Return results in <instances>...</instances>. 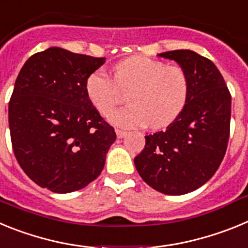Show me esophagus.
I'll return each instance as SVG.
<instances>
[{"mask_svg": "<svg viewBox=\"0 0 248 248\" xmlns=\"http://www.w3.org/2000/svg\"><path fill=\"white\" fill-rule=\"evenodd\" d=\"M115 133H117V137L119 138V139H122V138H124L126 134H128L125 130H120V129H117V130H115Z\"/></svg>", "mask_w": 248, "mask_h": 248, "instance_id": "esophagus-1", "label": "esophagus"}]
</instances>
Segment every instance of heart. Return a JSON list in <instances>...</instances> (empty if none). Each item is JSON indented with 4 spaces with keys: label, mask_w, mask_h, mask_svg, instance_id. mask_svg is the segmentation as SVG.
I'll return each mask as SVG.
<instances>
[{
    "label": "heart",
    "mask_w": 248,
    "mask_h": 248,
    "mask_svg": "<svg viewBox=\"0 0 248 248\" xmlns=\"http://www.w3.org/2000/svg\"><path fill=\"white\" fill-rule=\"evenodd\" d=\"M189 78L179 65H168L143 56L126 58L113 68V79L102 69L85 80V93L93 107L103 115L128 94L130 105L109 115V122L119 128L153 129L169 126L179 118L189 98Z\"/></svg>",
    "instance_id": "b5f03b06"
}]
</instances>
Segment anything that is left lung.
I'll return each mask as SVG.
<instances>
[{"mask_svg": "<svg viewBox=\"0 0 248 248\" xmlns=\"http://www.w3.org/2000/svg\"><path fill=\"white\" fill-rule=\"evenodd\" d=\"M160 57L179 63L187 74L189 98L183 113L165 131L145 137L134 164L144 181L165 195L199 189L214 176L227 149L231 94L216 65L189 49Z\"/></svg>", "mask_w": 248, "mask_h": 248, "instance_id": "1", "label": "left lung"}]
</instances>
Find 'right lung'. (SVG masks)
Masks as SVG:
<instances>
[{"mask_svg": "<svg viewBox=\"0 0 248 248\" xmlns=\"http://www.w3.org/2000/svg\"><path fill=\"white\" fill-rule=\"evenodd\" d=\"M105 58L50 47L28 58L8 103L17 161L41 187L65 194L102 172L115 131L85 93V80Z\"/></svg>", "mask_w": 248, "mask_h": 248, "instance_id": "1", "label": "right lung"}]
</instances>
